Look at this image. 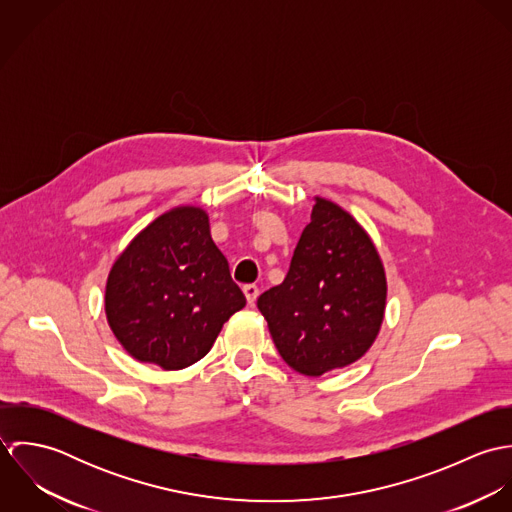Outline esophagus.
<instances>
[{
  "mask_svg": "<svg viewBox=\"0 0 512 512\" xmlns=\"http://www.w3.org/2000/svg\"><path fill=\"white\" fill-rule=\"evenodd\" d=\"M242 290H244V295H246L248 303H250V305H254V303H256V297H258V293H260L258 286H254V284H246Z\"/></svg>",
  "mask_w": 512,
  "mask_h": 512,
  "instance_id": "1",
  "label": "esophagus"
}]
</instances>
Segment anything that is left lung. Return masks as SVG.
<instances>
[{
  "label": "left lung",
  "instance_id": "8db88e82",
  "mask_svg": "<svg viewBox=\"0 0 512 512\" xmlns=\"http://www.w3.org/2000/svg\"><path fill=\"white\" fill-rule=\"evenodd\" d=\"M386 272L365 228L315 197L286 280L258 297L282 359L305 376L357 363L378 337Z\"/></svg>",
  "mask_w": 512,
  "mask_h": 512
}]
</instances>
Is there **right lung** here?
I'll use <instances>...</instances> for the list:
<instances>
[{"label": "right lung", "instance_id": "obj_1", "mask_svg": "<svg viewBox=\"0 0 512 512\" xmlns=\"http://www.w3.org/2000/svg\"><path fill=\"white\" fill-rule=\"evenodd\" d=\"M244 305L211 238L209 215L197 205H179L140 230L114 260L104 292L118 343L163 370L201 361Z\"/></svg>", "mask_w": 512, "mask_h": 512}]
</instances>
